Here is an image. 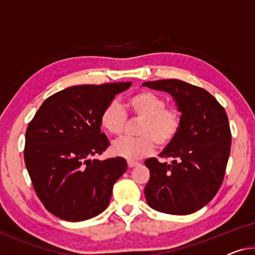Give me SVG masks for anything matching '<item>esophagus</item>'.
I'll list each match as a JSON object with an SVG mask.
<instances>
[{
  "instance_id": "1",
  "label": "esophagus",
  "mask_w": 255,
  "mask_h": 255,
  "mask_svg": "<svg viewBox=\"0 0 255 255\" xmlns=\"http://www.w3.org/2000/svg\"><path fill=\"white\" fill-rule=\"evenodd\" d=\"M139 163L138 162H133V160H128V167H134V166H138Z\"/></svg>"
}]
</instances>
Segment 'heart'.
<instances>
[{"instance_id":"b5f03b06","label":"heart","mask_w":255,"mask_h":255,"mask_svg":"<svg viewBox=\"0 0 255 255\" xmlns=\"http://www.w3.org/2000/svg\"><path fill=\"white\" fill-rule=\"evenodd\" d=\"M127 108L133 117L140 119L138 136H122L112 144L113 154L127 159H140L154 151L155 143L164 148L177 138L182 125V113L167 106L165 98L157 93L140 91L128 98ZM100 127L112 135H119L127 123V114L116 101L109 103L100 114Z\"/></svg>"}]
</instances>
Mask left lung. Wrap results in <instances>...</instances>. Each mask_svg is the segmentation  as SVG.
Masks as SVG:
<instances>
[{
    "instance_id": "obj_1",
    "label": "left lung",
    "mask_w": 255,
    "mask_h": 255,
    "mask_svg": "<svg viewBox=\"0 0 255 255\" xmlns=\"http://www.w3.org/2000/svg\"><path fill=\"white\" fill-rule=\"evenodd\" d=\"M165 91L182 113L177 138L160 152L171 164L148 158L150 178L146 201L158 212L185 215L204 207L222 185L230 154L232 132L225 108L206 90L180 80L144 82Z\"/></svg>"
}]
</instances>
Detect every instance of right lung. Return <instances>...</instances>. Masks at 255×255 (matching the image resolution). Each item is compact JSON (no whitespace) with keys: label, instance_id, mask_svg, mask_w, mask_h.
<instances>
[{"label":"right lung","instance_id":"add662e5","mask_svg":"<svg viewBox=\"0 0 255 255\" xmlns=\"http://www.w3.org/2000/svg\"><path fill=\"white\" fill-rule=\"evenodd\" d=\"M130 87L131 82H120L61 90L44 100L29 122L25 164L37 197L56 217L84 221L107 209L127 160L90 157L111 144L101 132V112Z\"/></svg>","mask_w":255,"mask_h":255}]
</instances>
